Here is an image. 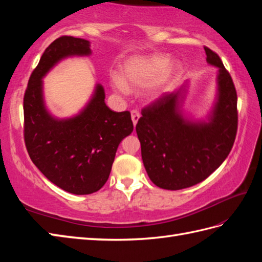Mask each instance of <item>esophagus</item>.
<instances>
[{
	"instance_id": "1",
	"label": "esophagus",
	"mask_w": 262,
	"mask_h": 262,
	"mask_svg": "<svg viewBox=\"0 0 262 262\" xmlns=\"http://www.w3.org/2000/svg\"><path fill=\"white\" fill-rule=\"evenodd\" d=\"M130 115H132V120H133V124H134V127H135V126H136V124H137L138 119H140L141 115H140V113H138L137 110H132Z\"/></svg>"
}]
</instances>
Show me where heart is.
Here are the masks:
<instances>
[{
  "label": "heart",
  "instance_id": "1",
  "mask_svg": "<svg viewBox=\"0 0 262 262\" xmlns=\"http://www.w3.org/2000/svg\"><path fill=\"white\" fill-rule=\"evenodd\" d=\"M181 66L164 55L135 56L122 64L120 77L111 76L110 84L116 92L140 91L147 86V97L158 99L169 90L180 74Z\"/></svg>",
  "mask_w": 262,
  "mask_h": 262
}]
</instances>
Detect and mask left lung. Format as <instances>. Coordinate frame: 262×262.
<instances>
[{
	"instance_id": "8db88e82",
	"label": "left lung",
	"mask_w": 262,
	"mask_h": 262,
	"mask_svg": "<svg viewBox=\"0 0 262 262\" xmlns=\"http://www.w3.org/2000/svg\"><path fill=\"white\" fill-rule=\"evenodd\" d=\"M206 60L219 69L216 100L206 119L182 110L188 81L142 110L136 125L142 160L149 179L162 189L179 190L209 177L230 154L237 129V97L219 55L205 47Z\"/></svg>"
}]
</instances>
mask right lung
<instances>
[{
	"instance_id": "obj_1",
	"label": "right lung",
	"mask_w": 262,
	"mask_h": 262,
	"mask_svg": "<svg viewBox=\"0 0 262 262\" xmlns=\"http://www.w3.org/2000/svg\"><path fill=\"white\" fill-rule=\"evenodd\" d=\"M89 55V40L57 38L33 70L24 98L25 143L31 161L49 181L74 194L93 193L103 187L118 145L134 128L129 111L116 113L107 107L99 83L75 116L56 118L48 111L43 77L60 60Z\"/></svg>"
}]
</instances>
